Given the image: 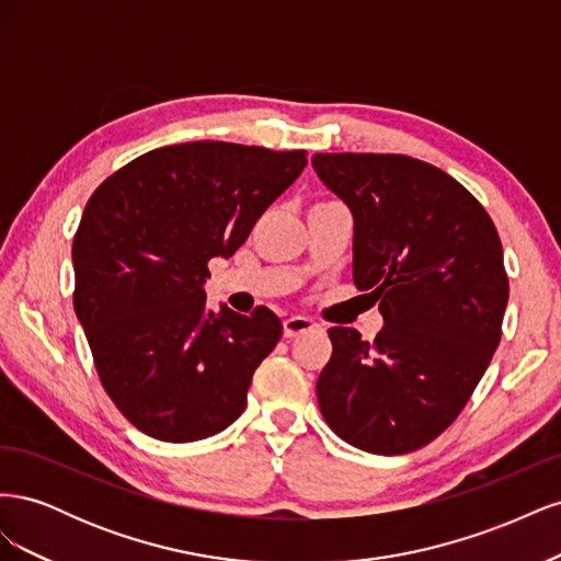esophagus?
Segmentation results:
<instances>
[{
    "mask_svg": "<svg viewBox=\"0 0 561 561\" xmlns=\"http://www.w3.org/2000/svg\"><path fill=\"white\" fill-rule=\"evenodd\" d=\"M318 325L311 318H304V316H293V318H285L283 320V334L287 339H295L299 334H307L311 330H316Z\"/></svg>",
    "mask_w": 561,
    "mask_h": 561,
    "instance_id": "1",
    "label": "esophagus"
}]
</instances>
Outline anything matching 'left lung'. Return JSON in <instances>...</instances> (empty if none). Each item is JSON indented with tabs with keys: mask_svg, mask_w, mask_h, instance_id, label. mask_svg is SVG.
Masks as SVG:
<instances>
[{
	"mask_svg": "<svg viewBox=\"0 0 561 561\" xmlns=\"http://www.w3.org/2000/svg\"><path fill=\"white\" fill-rule=\"evenodd\" d=\"M353 215V280L379 301L375 342L330 328L316 393L348 445L396 456L461 414L499 342L507 276L499 231L463 184L402 154H313Z\"/></svg>",
	"mask_w": 561,
	"mask_h": 561,
	"instance_id": "1",
	"label": "left lung"
}]
</instances>
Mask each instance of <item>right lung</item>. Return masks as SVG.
<instances>
[{"mask_svg":"<svg viewBox=\"0 0 561 561\" xmlns=\"http://www.w3.org/2000/svg\"><path fill=\"white\" fill-rule=\"evenodd\" d=\"M307 165V151L182 142L98 186L72 243L75 311L95 369L135 428L196 443L239 419L283 325L274 311H210L203 283Z\"/></svg>","mask_w":561,"mask_h":561,"instance_id":"add662e5","label":"right lung"}]
</instances>
